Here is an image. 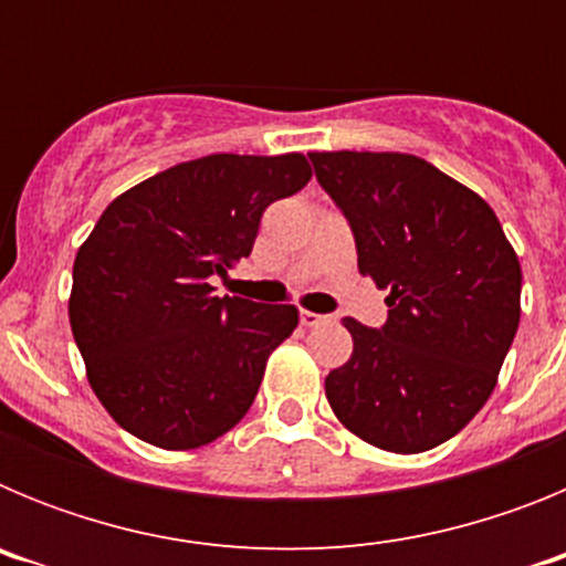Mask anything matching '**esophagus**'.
Segmentation results:
<instances>
[{
  "label": "esophagus",
  "mask_w": 566,
  "mask_h": 566,
  "mask_svg": "<svg viewBox=\"0 0 566 566\" xmlns=\"http://www.w3.org/2000/svg\"><path fill=\"white\" fill-rule=\"evenodd\" d=\"M328 314H317V312H308V308H300V323L306 328H314V326H323V323H328Z\"/></svg>",
  "instance_id": "obj_1"
}]
</instances>
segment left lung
<instances>
[{"instance_id": "1", "label": "left lung", "mask_w": 566, "mask_h": 566, "mask_svg": "<svg viewBox=\"0 0 566 566\" xmlns=\"http://www.w3.org/2000/svg\"><path fill=\"white\" fill-rule=\"evenodd\" d=\"M388 319L354 317L352 359L326 377L339 422L374 448L422 453L457 437L496 388L522 317V266L473 189L405 153H312Z\"/></svg>"}]
</instances>
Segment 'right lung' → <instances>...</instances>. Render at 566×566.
<instances>
[{"label":"right lung","instance_id":"add662e5","mask_svg":"<svg viewBox=\"0 0 566 566\" xmlns=\"http://www.w3.org/2000/svg\"><path fill=\"white\" fill-rule=\"evenodd\" d=\"M308 178L300 153H218L104 209L73 263L67 312L90 388L124 431L192 451L247 417L297 308L214 297L209 277L249 258L269 203Z\"/></svg>","mask_w":566,"mask_h":566}]
</instances>
